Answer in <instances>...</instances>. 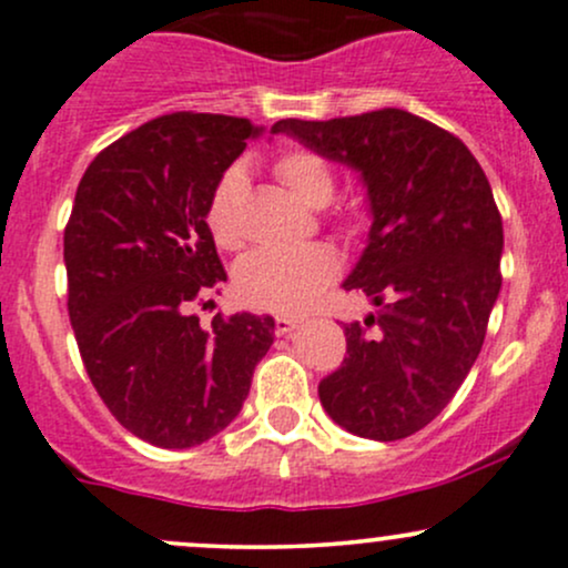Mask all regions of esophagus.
Here are the masks:
<instances>
[{
	"label": "esophagus",
	"instance_id": "obj_1",
	"mask_svg": "<svg viewBox=\"0 0 568 568\" xmlns=\"http://www.w3.org/2000/svg\"><path fill=\"white\" fill-rule=\"evenodd\" d=\"M300 324H302L300 318H291V315H277V318H274V334H288V332H294Z\"/></svg>",
	"mask_w": 568,
	"mask_h": 568
}]
</instances>
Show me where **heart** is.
I'll list each match as a JSON object with an SVG mask.
<instances>
[{
	"instance_id": "1",
	"label": "heart",
	"mask_w": 568,
	"mask_h": 568,
	"mask_svg": "<svg viewBox=\"0 0 568 568\" xmlns=\"http://www.w3.org/2000/svg\"><path fill=\"white\" fill-rule=\"evenodd\" d=\"M280 182L307 206H326L334 195L332 165L318 152L285 149L274 163ZM244 171H223L206 201V225L223 250H239L247 239L244 231ZM339 255L329 244H307L300 250H258L239 261L234 272L236 296L247 307L266 313L294 315L307 310L337 280Z\"/></svg>"
}]
</instances>
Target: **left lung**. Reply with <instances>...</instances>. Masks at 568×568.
Instances as JSON below:
<instances>
[{
	"label": "left lung",
	"mask_w": 568,
	"mask_h": 568,
	"mask_svg": "<svg viewBox=\"0 0 568 568\" xmlns=\"http://www.w3.org/2000/svg\"><path fill=\"white\" fill-rule=\"evenodd\" d=\"M272 133L362 171L373 229L343 285L381 313L345 324V359L318 397L348 433L408 438L455 397L498 300L504 223L485 171L457 135L403 109L280 119Z\"/></svg>",
	"instance_id": "8db88e82"
}]
</instances>
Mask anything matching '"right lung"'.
<instances>
[{
	"mask_svg": "<svg viewBox=\"0 0 568 568\" xmlns=\"http://www.w3.org/2000/svg\"><path fill=\"white\" fill-rule=\"evenodd\" d=\"M258 133L250 119L176 111L89 163L64 225L68 313L83 367L113 419L163 449H190L242 410L274 339L264 315L201 326L225 280L206 225L214 182Z\"/></svg>",
	"mask_w": 568,
	"mask_h": 568,
	"instance_id": "obj_1",
	"label": "right lung"
}]
</instances>
